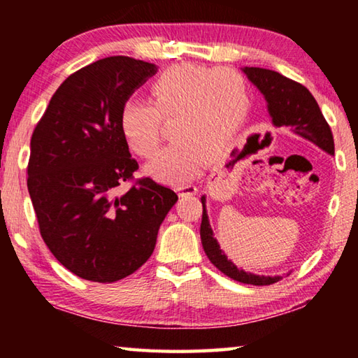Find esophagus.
<instances>
[{
    "label": "esophagus",
    "mask_w": 358,
    "mask_h": 358,
    "mask_svg": "<svg viewBox=\"0 0 358 358\" xmlns=\"http://www.w3.org/2000/svg\"><path fill=\"white\" fill-rule=\"evenodd\" d=\"M177 191L180 192L181 197H191V196H196L197 187L194 185H180L177 187Z\"/></svg>",
    "instance_id": "esophagus-1"
}]
</instances>
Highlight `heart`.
I'll use <instances>...</instances> for the list:
<instances>
[{"mask_svg": "<svg viewBox=\"0 0 358 358\" xmlns=\"http://www.w3.org/2000/svg\"><path fill=\"white\" fill-rule=\"evenodd\" d=\"M150 94L151 102H124L120 128L134 153L151 157L162 142V121H172L175 142L147 167L166 183H185L202 171L205 161L226 153L251 110V93L243 77L203 66L164 71L151 83Z\"/></svg>", "mask_w": 358, "mask_h": 358, "instance_id": "obj_1", "label": "heart"}]
</instances>
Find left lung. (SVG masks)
I'll use <instances>...</instances> for the list:
<instances>
[{"mask_svg": "<svg viewBox=\"0 0 358 358\" xmlns=\"http://www.w3.org/2000/svg\"><path fill=\"white\" fill-rule=\"evenodd\" d=\"M246 77L256 85L259 92L264 94L271 117V123L276 128L286 126L296 136L317 145L320 150L327 151L329 155H335V143H333V134L329 123H327L322 112L317 106L314 96L310 90L303 87L301 83L290 80L280 72L264 69V68H243L241 69ZM202 224H201V240L203 251L217 270L232 280L252 284V286H268V284L278 282L282 276H259L254 273H246L245 270L237 268L232 260H229L226 254L217 245L213 230H211L207 208L205 202L207 199L202 196Z\"/></svg>", "mask_w": 358, "mask_h": 358, "instance_id": "1", "label": "left lung"}]
</instances>
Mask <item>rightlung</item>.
<instances>
[{"label": "right lung", "mask_w": 358, "mask_h": 358, "mask_svg": "<svg viewBox=\"0 0 358 358\" xmlns=\"http://www.w3.org/2000/svg\"><path fill=\"white\" fill-rule=\"evenodd\" d=\"M156 71L129 57L85 66L59 85L31 136L27 183L41 235L83 280L115 282L141 268L178 201L151 178L117 192L138 169L120 128L121 107Z\"/></svg>", "instance_id": "right-lung-1"}]
</instances>
